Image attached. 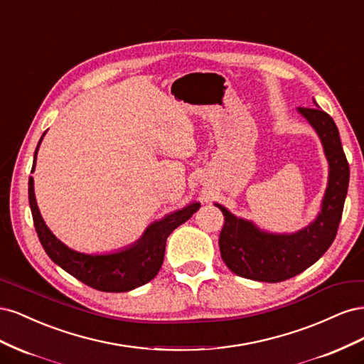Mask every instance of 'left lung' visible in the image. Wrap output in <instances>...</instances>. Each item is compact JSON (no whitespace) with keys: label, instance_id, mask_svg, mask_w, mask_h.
<instances>
[{"label":"left lung","instance_id":"left-lung-1","mask_svg":"<svg viewBox=\"0 0 364 364\" xmlns=\"http://www.w3.org/2000/svg\"><path fill=\"white\" fill-rule=\"evenodd\" d=\"M317 106V103L314 102ZM317 132L329 164L328 186L322 209L311 225L294 234H270L249 220L230 214L215 203L225 215L218 246L230 272L241 278L261 282H281L302 273L333 245L349 185V164L334 119L321 107L297 109Z\"/></svg>","mask_w":364,"mask_h":364}]
</instances>
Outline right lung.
<instances>
[{
    "instance_id": "right-lung-1",
    "label": "right lung",
    "mask_w": 364,
    "mask_h": 364,
    "mask_svg": "<svg viewBox=\"0 0 364 364\" xmlns=\"http://www.w3.org/2000/svg\"><path fill=\"white\" fill-rule=\"evenodd\" d=\"M39 144L35 151L31 173L35 170ZM28 202L33 223H35L39 241L47 255L74 278L95 290L107 293L134 290L155 278L164 262L165 243H167L168 235L200 208V203H190L179 211L164 217L159 222L151 223L146 229L144 235L130 247L106 253V255H87V253L75 252L65 246L60 240L51 234L39 213L31 176L28 179Z\"/></svg>"
}]
</instances>
